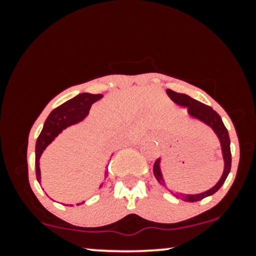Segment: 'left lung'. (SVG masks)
<instances>
[{
  "mask_svg": "<svg viewBox=\"0 0 256 256\" xmlns=\"http://www.w3.org/2000/svg\"><path fill=\"white\" fill-rule=\"evenodd\" d=\"M167 95L171 98L173 102L179 106H183V107H188V110H189V114L194 118L201 120L204 122V124H207L208 126L213 128V131L216 132V136H218L220 144H222V156H224V162H225V167H224V172H222V178L220 180L216 183L212 189L207 190V192H202V194H196V195H184V194H176L177 198H183L184 201L186 202H196L200 201V200L207 198V196L213 195L216 194L218 190L222 188V185L224 184L225 179L228 178V173H230L231 170V150H230V137H228V132L226 130L224 122H222V118L216 110H213L212 107L210 106L201 104V102L196 101L190 98V96L185 95V94H179L176 92L171 89L166 90ZM152 171H154V176L155 178L158 179V183L164 184L162 180V176H161V171H160V160H156L154 164V167H152Z\"/></svg>",
  "mask_w": 256,
  "mask_h": 256,
  "instance_id": "8db88e82",
  "label": "left lung"
}]
</instances>
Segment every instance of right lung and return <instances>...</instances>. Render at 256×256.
I'll list each match as a JSON object with an SVG mask.
<instances>
[{"label": "right lung", "instance_id": "right-lung-1", "mask_svg": "<svg viewBox=\"0 0 256 256\" xmlns=\"http://www.w3.org/2000/svg\"><path fill=\"white\" fill-rule=\"evenodd\" d=\"M102 98L104 95L101 94H79L76 98L58 106L49 114L36 142V177L38 182H40V158L46 146L67 126L83 120L89 113L91 104Z\"/></svg>", "mask_w": 256, "mask_h": 256}]
</instances>
